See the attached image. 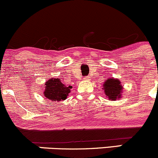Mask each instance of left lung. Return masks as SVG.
<instances>
[{"label": "left lung", "instance_id": "1", "mask_svg": "<svg viewBox=\"0 0 158 158\" xmlns=\"http://www.w3.org/2000/svg\"><path fill=\"white\" fill-rule=\"evenodd\" d=\"M105 94L108 97L109 100H116L121 98L122 86L119 79L111 78L106 80L103 83V88Z\"/></svg>", "mask_w": 158, "mask_h": 158}]
</instances>
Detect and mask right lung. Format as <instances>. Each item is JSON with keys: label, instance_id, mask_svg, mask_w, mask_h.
<instances>
[{"label": "right lung", "instance_id": "add662e5", "mask_svg": "<svg viewBox=\"0 0 158 158\" xmlns=\"http://www.w3.org/2000/svg\"><path fill=\"white\" fill-rule=\"evenodd\" d=\"M45 85V97L54 101L64 100L70 92V88H72V86H66L60 79L56 78L48 79Z\"/></svg>", "mask_w": 158, "mask_h": 158}]
</instances>
